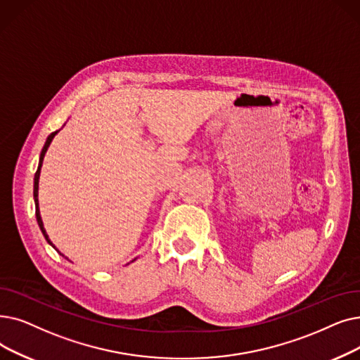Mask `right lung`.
I'll return each mask as SVG.
<instances>
[{
	"label": "right lung",
	"mask_w": 360,
	"mask_h": 360,
	"mask_svg": "<svg viewBox=\"0 0 360 360\" xmlns=\"http://www.w3.org/2000/svg\"><path fill=\"white\" fill-rule=\"evenodd\" d=\"M60 131V129H58ZM58 131H56V132H53V134H50L49 135V138H46V141H45V144H44V147H42V151H41V155H39V165H38V169H37V174H35V178H34V200H35V216H37V221H38V225H39V229H41V232L44 233V237H45V240L49 241V244L50 245H53L54 248H56V245L51 243V240L49 238V236H46V231H45V228H44V224H42V219H41V214H39V202H38V188H39V175H41V166H42V162H44V155H45V153H46V150H49V147H50V144H51V141H53V138L57 135V132ZM57 250V248H56ZM58 252V250H57ZM60 253V252H58ZM61 256H63V253H60ZM134 262V260H132Z\"/></svg>",
	"instance_id": "1"
}]
</instances>
